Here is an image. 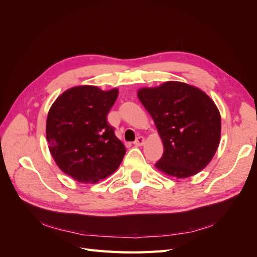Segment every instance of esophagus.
<instances>
[{"mask_svg":"<svg viewBox=\"0 0 257 257\" xmlns=\"http://www.w3.org/2000/svg\"><path fill=\"white\" fill-rule=\"evenodd\" d=\"M145 144V138L143 137V136H138L137 138H136V141L134 142V145L135 146H142V145H144Z\"/></svg>","mask_w":257,"mask_h":257,"instance_id":"esophagus-1","label":"esophagus"}]
</instances>
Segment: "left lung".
<instances>
[{
  "mask_svg": "<svg viewBox=\"0 0 257 257\" xmlns=\"http://www.w3.org/2000/svg\"><path fill=\"white\" fill-rule=\"evenodd\" d=\"M138 98L151 114L164 145L155 167L176 178L203 170L220 144L221 116L212 99L201 90L178 81L141 89Z\"/></svg>",
  "mask_w": 257,
  "mask_h": 257,
  "instance_id": "1",
  "label": "left lung"
}]
</instances>
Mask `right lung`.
<instances>
[{
  "instance_id": "obj_1",
  "label": "right lung",
  "mask_w": 257,
  "mask_h": 257,
  "mask_svg": "<svg viewBox=\"0 0 257 257\" xmlns=\"http://www.w3.org/2000/svg\"><path fill=\"white\" fill-rule=\"evenodd\" d=\"M118 90L81 85L65 91L51 106L46 136L62 172L82 183H95L112 174L125 147L107 121Z\"/></svg>"
}]
</instances>
